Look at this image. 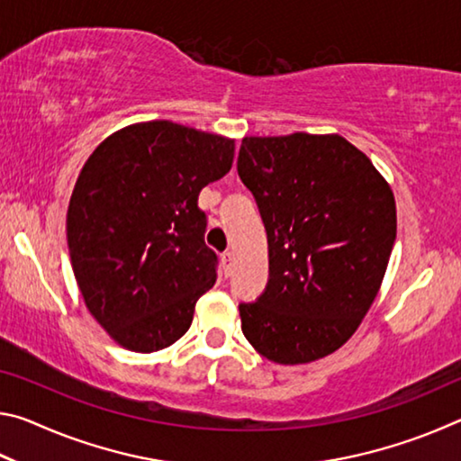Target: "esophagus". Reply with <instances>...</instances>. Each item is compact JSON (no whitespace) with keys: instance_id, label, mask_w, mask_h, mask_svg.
I'll list each match as a JSON object with an SVG mask.
<instances>
[{"instance_id":"1","label":"esophagus","mask_w":461,"mask_h":461,"mask_svg":"<svg viewBox=\"0 0 461 461\" xmlns=\"http://www.w3.org/2000/svg\"><path fill=\"white\" fill-rule=\"evenodd\" d=\"M221 262H223L225 275H230L231 268H233V254H231V252H225V254L221 256Z\"/></svg>"}]
</instances>
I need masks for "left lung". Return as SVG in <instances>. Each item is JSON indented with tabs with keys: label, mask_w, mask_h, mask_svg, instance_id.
Returning a JSON list of instances; mask_svg holds the SVG:
<instances>
[{
	"label": "left lung",
	"mask_w": 461,
	"mask_h": 461,
	"mask_svg": "<svg viewBox=\"0 0 461 461\" xmlns=\"http://www.w3.org/2000/svg\"><path fill=\"white\" fill-rule=\"evenodd\" d=\"M238 175L268 238V283L240 303L241 331L276 364H307L352 338L396 240L394 194L338 134L244 138Z\"/></svg>",
	"instance_id": "obj_1"
}]
</instances>
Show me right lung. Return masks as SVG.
Segmentation results:
<instances>
[{
	"mask_svg": "<svg viewBox=\"0 0 461 461\" xmlns=\"http://www.w3.org/2000/svg\"><path fill=\"white\" fill-rule=\"evenodd\" d=\"M233 162V140L178 123H134L85 162L67 212L77 285L97 323L131 352L168 348L215 285L197 201Z\"/></svg>",
	"mask_w": 461,
	"mask_h": 461,
	"instance_id": "add662e5",
	"label": "right lung"
}]
</instances>
